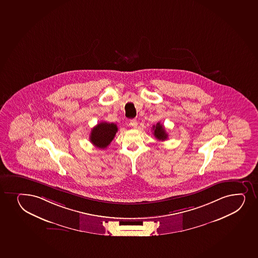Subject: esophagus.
Listing matches in <instances>:
<instances>
[{"label": "esophagus", "instance_id": "1", "mask_svg": "<svg viewBox=\"0 0 258 258\" xmlns=\"http://www.w3.org/2000/svg\"><path fill=\"white\" fill-rule=\"evenodd\" d=\"M130 125L132 126L134 128H136V127H137L138 122H137V121H136V119H132V120H131V122H130Z\"/></svg>", "mask_w": 258, "mask_h": 258}]
</instances>
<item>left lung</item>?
<instances>
[{
    "label": "left lung",
    "instance_id": "8db88e82",
    "mask_svg": "<svg viewBox=\"0 0 258 258\" xmlns=\"http://www.w3.org/2000/svg\"><path fill=\"white\" fill-rule=\"evenodd\" d=\"M153 131L155 138L159 141H165L168 138V135L165 132V127L160 122H158L156 125L153 126Z\"/></svg>",
    "mask_w": 258,
    "mask_h": 258
}]
</instances>
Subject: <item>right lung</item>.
<instances>
[{
	"label": "right lung",
	"mask_w": 258,
	"mask_h": 258,
	"mask_svg": "<svg viewBox=\"0 0 258 258\" xmlns=\"http://www.w3.org/2000/svg\"><path fill=\"white\" fill-rule=\"evenodd\" d=\"M117 130V126L113 122H99L91 131L90 142L97 148H106L114 139Z\"/></svg>",
	"instance_id": "obj_1"
}]
</instances>
